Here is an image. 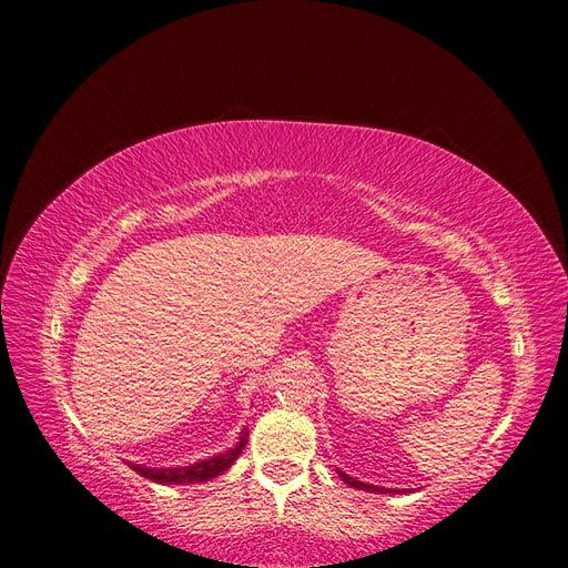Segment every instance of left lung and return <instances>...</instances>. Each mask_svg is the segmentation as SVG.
<instances>
[{
    "label": "left lung",
    "mask_w": 568,
    "mask_h": 568,
    "mask_svg": "<svg viewBox=\"0 0 568 568\" xmlns=\"http://www.w3.org/2000/svg\"><path fill=\"white\" fill-rule=\"evenodd\" d=\"M338 476H341V480H346L348 486H353V488H359V490H372V493H395V490H390V488H379V486H369V484H363V480H355L353 476H348L346 471H338Z\"/></svg>",
    "instance_id": "8db88e82"
}]
</instances>
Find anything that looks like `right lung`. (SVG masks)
<instances>
[{
	"mask_svg": "<svg viewBox=\"0 0 568 568\" xmlns=\"http://www.w3.org/2000/svg\"><path fill=\"white\" fill-rule=\"evenodd\" d=\"M248 443V428H244L242 436H239V443L234 445V448L225 450L222 455H215L211 459H201V462H194L189 464V467H173V469H153V467H142V464H130V467L149 478V480H156V484H165V486H178V484H201V480H211L220 474H225L234 459L242 455V450L246 448Z\"/></svg>",
	"mask_w": 568,
	"mask_h": 568,
	"instance_id": "add662e5",
	"label": "right lung"
}]
</instances>
